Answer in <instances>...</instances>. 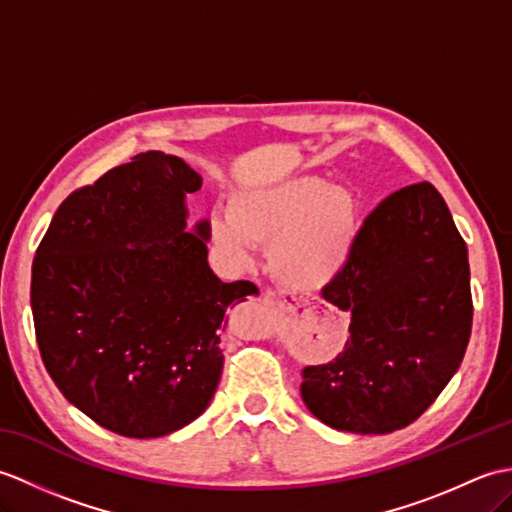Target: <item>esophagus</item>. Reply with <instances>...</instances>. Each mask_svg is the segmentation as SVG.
Returning <instances> with one entry per match:
<instances>
[{
  "label": "esophagus",
  "instance_id": "1",
  "mask_svg": "<svg viewBox=\"0 0 512 512\" xmlns=\"http://www.w3.org/2000/svg\"><path fill=\"white\" fill-rule=\"evenodd\" d=\"M264 301L273 303V306H281V297L275 295V290H266V292H264Z\"/></svg>",
  "mask_w": 512,
  "mask_h": 512
}]
</instances>
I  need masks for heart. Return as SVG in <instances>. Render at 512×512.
<instances>
[{"mask_svg": "<svg viewBox=\"0 0 512 512\" xmlns=\"http://www.w3.org/2000/svg\"><path fill=\"white\" fill-rule=\"evenodd\" d=\"M231 217H215L213 233L235 255L268 246L273 275L292 290H321L352 253L358 211L354 195L303 176L237 193Z\"/></svg>", "mask_w": 512, "mask_h": 512, "instance_id": "b5f03b06", "label": "heart"}]
</instances>
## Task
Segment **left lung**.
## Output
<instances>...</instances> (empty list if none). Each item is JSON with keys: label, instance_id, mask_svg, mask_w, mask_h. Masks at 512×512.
Returning <instances> with one entry per match:
<instances>
[{"label": "left lung", "instance_id": "obj_1", "mask_svg": "<svg viewBox=\"0 0 512 512\" xmlns=\"http://www.w3.org/2000/svg\"><path fill=\"white\" fill-rule=\"evenodd\" d=\"M321 297L350 314V339L334 361L303 367L306 407L363 436L418 420L458 372L473 325L469 253L438 189L387 195Z\"/></svg>", "mask_w": 512, "mask_h": 512}]
</instances>
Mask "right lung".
Listing matches in <instances>:
<instances>
[{
    "instance_id": "obj_1",
    "label": "right lung",
    "mask_w": 512,
    "mask_h": 512,
    "mask_svg": "<svg viewBox=\"0 0 512 512\" xmlns=\"http://www.w3.org/2000/svg\"><path fill=\"white\" fill-rule=\"evenodd\" d=\"M200 187L184 160L138 154L61 202L32 262L41 361L76 409L118 436H167L209 407L224 312L257 295L209 268V222L184 231V195Z\"/></svg>"
}]
</instances>
